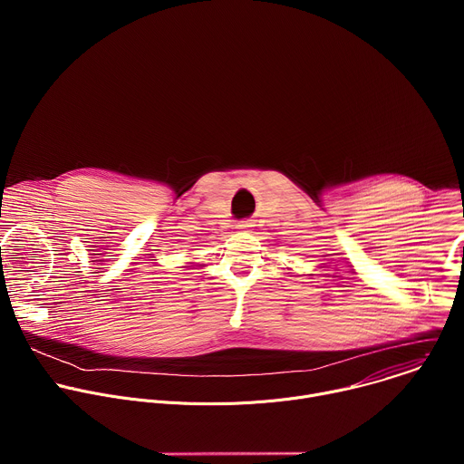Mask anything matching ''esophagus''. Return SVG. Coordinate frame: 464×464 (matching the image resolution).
I'll use <instances>...</instances> for the list:
<instances>
[{"instance_id": "1", "label": "esophagus", "mask_w": 464, "mask_h": 464, "mask_svg": "<svg viewBox=\"0 0 464 464\" xmlns=\"http://www.w3.org/2000/svg\"><path fill=\"white\" fill-rule=\"evenodd\" d=\"M237 227H238V229H247V227H251V224H249V222H240Z\"/></svg>"}]
</instances>
